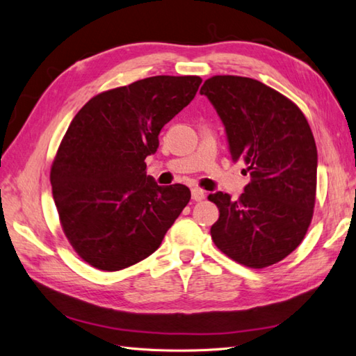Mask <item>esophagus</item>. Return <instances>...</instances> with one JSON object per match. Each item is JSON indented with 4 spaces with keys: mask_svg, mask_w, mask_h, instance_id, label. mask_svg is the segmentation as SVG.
Listing matches in <instances>:
<instances>
[{
    "mask_svg": "<svg viewBox=\"0 0 356 356\" xmlns=\"http://www.w3.org/2000/svg\"><path fill=\"white\" fill-rule=\"evenodd\" d=\"M205 198V192L200 187H193L192 188V200L193 201H202Z\"/></svg>",
    "mask_w": 356,
    "mask_h": 356,
    "instance_id": "34e87169",
    "label": "esophagus"
}]
</instances>
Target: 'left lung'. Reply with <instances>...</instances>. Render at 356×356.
<instances>
[{"label": "left lung", "instance_id": "obj_1", "mask_svg": "<svg viewBox=\"0 0 356 356\" xmlns=\"http://www.w3.org/2000/svg\"><path fill=\"white\" fill-rule=\"evenodd\" d=\"M225 128L232 160L248 164L239 200L209 196L219 209L216 247L250 268L280 262L303 241L317 188V146L306 117L280 92L250 77L215 76L200 91Z\"/></svg>", "mask_w": 356, "mask_h": 356}]
</instances>
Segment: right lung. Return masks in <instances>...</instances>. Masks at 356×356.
Here are the masks:
<instances>
[{"instance_id": "right-lung-1", "label": "right lung", "mask_w": 356, "mask_h": 356, "mask_svg": "<svg viewBox=\"0 0 356 356\" xmlns=\"http://www.w3.org/2000/svg\"><path fill=\"white\" fill-rule=\"evenodd\" d=\"M198 76H154L97 94L76 114L50 173L70 243L97 270L151 256L191 201L183 184L158 186L146 156L158 134L193 100Z\"/></svg>"}]
</instances>
